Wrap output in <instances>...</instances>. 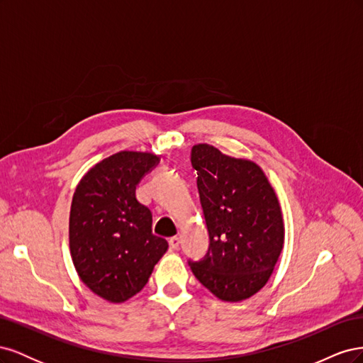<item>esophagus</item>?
<instances>
[{
  "label": "esophagus",
  "instance_id": "esophagus-1",
  "mask_svg": "<svg viewBox=\"0 0 363 363\" xmlns=\"http://www.w3.org/2000/svg\"><path fill=\"white\" fill-rule=\"evenodd\" d=\"M179 245H180V238L179 236H172L169 239V248L171 250H179Z\"/></svg>",
  "mask_w": 363,
  "mask_h": 363
}]
</instances>
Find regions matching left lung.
I'll return each mask as SVG.
<instances>
[{"mask_svg":"<svg viewBox=\"0 0 363 363\" xmlns=\"http://www.w3.org/2000/svg\"><path fill=\"white\" fill-rule=\"evenodd\" d=\"M208 250L189 260L194 276L219 300L240 301L269 280L284 242L277 195L255 162L223 155L218 148L192 147Z\"/></svg>","mask_w":363,"mask_h":363,"instance_id":"8db88e82","label":"left lung"}]
</instances>
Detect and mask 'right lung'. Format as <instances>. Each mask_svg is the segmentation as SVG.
Returning a JSON list of instances; mask_svg holds the SVG:
<instances>
[{"label": "right lung", "instance_id": "right-lung-1", "mask_svg": "<svg viewBox=\"0 0 363 363\" xmlns=\"http://www.w3.org/2000/svg\"><path fill=\"white\" fill-rule=\"evenodd\" d=\"M159 163L151 152L121 151L96 163L77 184L69 213V250L82 281L111 303L145 286L168 242L152 235L151 211L136 186Z\"/></svg>", "mask_w": 363, "mask_h": 363}]
</instances>
